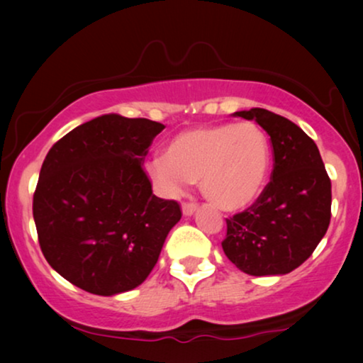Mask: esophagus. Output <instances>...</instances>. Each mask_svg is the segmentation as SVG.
<instances>
[{"label": "esophagus", "instance_id": "esophagus-1", "mask_svg": "<svg viewBox=\"0 0 363 363\" xmlns=\"http://www.w3.org/2000/svg\"><path fill=\"white\" fill-rule=\"evenodd\" d=\"M198 210V205L196 203H193V201H190V203H183L182 205V211H183V215L185 216H191L193 213H195Z\"/></svg>", "mask_w": 363, "mask_h": 363}]
</instances>
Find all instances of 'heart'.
Segmentation results:
<instances>
[{"label":"heart","instance_id":"heart-1","mask_svg":"<svg viewBox=\"0 0 363 363\" xmlns=\"http://www.w3.org/2000/svg\"><path fill=\"white\" fill-rule=\"evenodd\" d=\"M271 167V143L255 122L218 123L188 128L168 142L165 157H155L145 170L167 196L185 191L200 180L213 205L241 210L259 196Z\"/></svg>","mask_w":363,"mask_h":363}]
</instances>
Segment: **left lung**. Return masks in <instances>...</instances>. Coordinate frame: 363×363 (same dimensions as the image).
Listing matches in <instances>:
<instances>
[{
    "mask_svg": "<svg viewBox=\"0 0 363 363\" xmlns=\"http://www.w3.org/2000/svg\"><path fill=\"white\" fill-rule=\"evenodd\" d=\"M233 116L256 121L267 132L274 168L259 198L226 220L223 251L246 274H287L314 252L329 228L330 178L314 140L289 118L257 107Z\"/></svg>",
    "mask_w": 363,
    "mask_h": 363,
    "instance_id": "8db88e82",
    "label": "left lung"
}]
</instances>
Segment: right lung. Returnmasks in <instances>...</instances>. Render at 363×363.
Wrapping results in <instances>:
<instances>
[{"instance_id": "1", "label": "right lung", "mask_w": 363, "mask_h": 363, "mask_svg": "<svg viewBox=\"0 0 363 363\" xmlns=\"http://www.w3.org/2000/svg\"><path fill=\"white\" fill-rule=\"evenodd\" d=\"M165 125L107 113L66 133L44 158L33 216L54 271L97 296L135 289L180 221L175 200L153 195L143 172Z\"/></svg>"}]
</instances>
